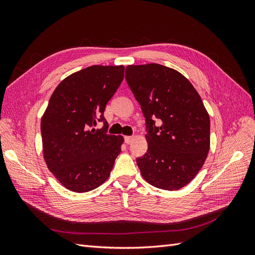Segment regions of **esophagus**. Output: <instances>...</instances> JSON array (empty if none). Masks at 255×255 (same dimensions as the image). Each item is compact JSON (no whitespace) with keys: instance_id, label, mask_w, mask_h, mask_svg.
Listing matches in <instances>:
<instances>
[{"instance_id":"1","label":"esophagus","mask_w":255,"mask_h":255,"mask_svg":"<svg viewBox=\"0 0 255 255\" xmlns=\"http://www.w3.org/2000/svg\"><path fill=\"white\" fill-rule=\"evenodd\" d=\"M133 139H134L133 136H126V137H125V141H126L127 144H129L130 142L133 141Z\"/></svg>"}]
</instances>
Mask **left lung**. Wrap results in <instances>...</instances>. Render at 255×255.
Wrapping results in <instances>:
<instances>
[{"instance_id":"obj_1","label":"left lung","mask_w":255,"mask_h":255,"mask_svg":"<svg viewBox=\"0 0 255 255\" xmlns=\"http://www.w3.org/2000/svg\"><path fill=\"white\" fill-rule=\"evenodd\" d=\"M126 80L145 118L148 151L136 159L142 177L165 190L186 186L210 150V116L201 97L183 74L163 65L128 66Z\"/></svg>"}]
</instances>
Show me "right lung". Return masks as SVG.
<instances>
[{"mask_svg": "<svg viewBox=\"0 0 255 255\" xmlns=\"http://www.w3.org/2000/svg\"><path fill=\"white\" fill-rule=\"evenodd\" d=\"M123 76V66H90L61 81L50 98L41 118L43 157L69 190L87 192L109 179L123 137L107 134L104 111ZM98 122L102 129L93 128Z\"/></svg>", "mask_w": 255, "mask_h": 255, "instance_id": "right-lung-1", "label": "right lung"}]
</instances>
